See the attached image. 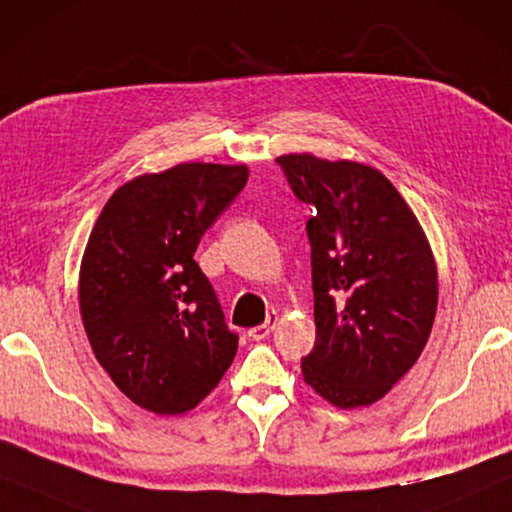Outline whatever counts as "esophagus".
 I'll use <instances>...</instances> for the list:
<instances>
[{
    "label": "esophagus",
    "instance_id": "obj_1",
    "mask_svg": "<svg viewBox=\"0 0 512 512\" xmlns=\"http://www.w3.org/2000/svg\"><path fill=\"white\" fill-rule=\"evenodd\" d=\"M276 325H278V313H271L269 318H266L264 325H257L253 329H248V336L253 338V341H262V338H266L273 329H276Z\"/></svg>",
    "mask_w": 512,
    "mask_h": 512
}]
</instances>
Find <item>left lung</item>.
<instances>
[{
    "instance_id": "1",
    "label": "left lung",
    "mask_w": 512,
    "mask_h": 512,
    "mask_svg": "<svg viewBox=\"0 0 512 512\" xmlns=\"http://www.w3.org/2000/svg\"><path fill=\"white\" fill-rule=\"evenodd\" d=\"M308 220L315 348L306 385L352 410L385 397L422 355L438 306V269L413 208L385 174L313 153L276 157Z\"/></svg>"
}]
</instances>
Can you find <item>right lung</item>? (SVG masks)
Here are the masks:
<instances>
[{"instance_id": "add662e5", "label": "right lung", "mask_w": 512, "mask_h": 512, "mask_svg": "<svg viewBox=\"0 0 512 512\" xmlns=\"http://www.w3.org/2000/svg\"><path fill=\"white\" fill-rule=\"evenodd\" d=\"M248 181L246 164L181 162L120 185L92 227L78 308L97 362L155 415H183L232 366L239 336L194 250Z\"/></svg>"}]
</instances>
